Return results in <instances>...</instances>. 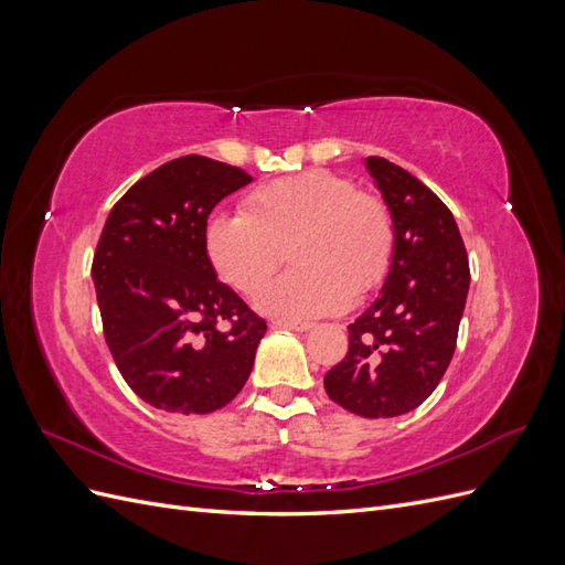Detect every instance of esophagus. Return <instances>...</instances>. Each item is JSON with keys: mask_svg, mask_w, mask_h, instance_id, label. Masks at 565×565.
Wrapping results in <instances>:
<instances>
[{"mask_svg": "<svg viewBox=\"0 0 565 565\" xmlns=\"http://www.w3.org/2000/svg\"><path fill=\"white\" fill-rule=\"evenodd\" d=\"M273 328H285V330H295V332H309L313 328V322H301V320H273Z\"/></svg>", "mask_w": 565, "mask_h": 565, "instance_id": "1", "label": "esophagus"}]
</instances>
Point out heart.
I'll return each mask as SVG.
<instances>
[{
  "label": "heart",
  "mask_w": 565,
  "mask_h": 565,
  "mask_svg": "<svg viewBox=\"0 0 565 565\" xmlns=\"http://www.w3.org/2000/svg\"><path fill=\"white\" fill-rule=\"evenodd\" d=\"M204 249L218 276L247 297L289 249L297 268L266 287L259 306L303 320L337 313L386 280L396 226L382 198L349 177L311 169L259 185L245 212H214L204 224Z\"/></svg>",
  "instance_id": "obj_1"
}]
</instances>
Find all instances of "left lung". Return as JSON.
I'll return each mask as SVG.
<instances>
[{"instance_id":"1","label":"left lung","mask_w":565,"mask_h":565,"mask_svg":"<svg viewBox=\"0 0 565 565\" xmlns=\"http://www.w3.org/2000/svg\"><path fill=\"white\" fill-rule=\"evenodd\" d=\"M396 226L382 297L349 324L344 361L324 374L328 396L358 417L419 407L446 374L469 292V259L452 212L407 169L365 160Z\"/></svg>"}]
</instances>
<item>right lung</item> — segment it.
Masks as SVG:
<instances>
[{
	"label": "right lung",
	"mask_w": 565,
	"mask_h": 565,
	"mask_svg": "<svg viewBox=\"0 0 565 565\" xmlns=\"http://www.w3.org/2000/svg\"><path fill=\"white\" fill-rule=\"evenodd\" d=\"M252 181L241 167L183 156L115 202L92 278L106 344L129 388L177 415H207L245 386L266 334L204 249L216 204Z\"/></svg>",
	"instance_id": "add662e5"
}]
</instances>
